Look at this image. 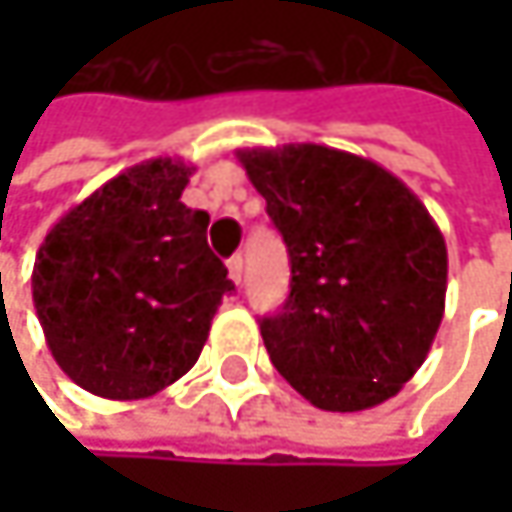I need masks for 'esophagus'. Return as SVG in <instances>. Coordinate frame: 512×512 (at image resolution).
<instances>
[{"label":"esophagus","mask_w":512,"mask_h":512,"mask_svg":"<svg viewBox=\"0 0 512 512\" xmlns=\"http://www.w3.org/2000/svg\"><path fill=\"white\" fill-rule=\"evenodd\" d=\"M243 255H234L231 260H228V278L234 281V284H240L243 281Z\"/></svg>","instance_id":"1"}]
</instances>
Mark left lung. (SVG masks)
Returning a JSON list of instances; mask_svg holds the SVG:
<instances>
[{
    "label": "left lung",
    "instance_id": "obj_1",
    "mask_svg": "<svg viewBox=\"0 0 512 512\" xmlns=\"http://www.w3.org/2000/svg\"><path fill=\"white\" fill-rule=\"evenodd\" d=\"M237 159L290 255L284 311L260 320L272 364L317 409L385 403L424 364L445 317L439 225L364 156L305 142Z\"/></svg>",
    "mask_w": 512,
    "mask_h": 512
}]
</instances>
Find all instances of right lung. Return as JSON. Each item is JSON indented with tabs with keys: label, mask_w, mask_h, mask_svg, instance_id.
<instances>
[{
	"label": "right lung",
	"mask_w": 512,
	"mask_h": 512,
	"mask_svg": "<svg viewBox=\"0 0 512 512\" xmlns=\"http://www.w3.org/2000/svg\"><path fill=\"white\" fill-rule=\"evenodd\" d=\"M195 165L145 159L70 207L44 237L32 299L58 367L106 400L154 397L198 361L228 269L210 216L180 201Z\"/></svg>",
	"instance_id": "obj_1"
}]
</instances>
